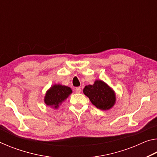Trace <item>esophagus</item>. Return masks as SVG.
Returning <instances> with one entry per match:
<instances>
[{"label": "esophagus", "mask_w": 157, "mask_h": 157, "mask_svg": "<svg viewBox=\"0 0 157 157\" xmlns=\"http://www.w3.org/2000/svg\"><path fill=\"white\" fill-rule=\"evenodd\" d=\"M75 92L76 93H80L81 92V88L80 87H76L75 88Z\"/></svg>", "instance_id": "esophagus-1"}]
</instances>
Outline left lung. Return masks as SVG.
I'll return each mask as SVG.
<instances>
[{
    "instance_id": "8db88e82",
    "label": "left lung",
    "mask_w": 157,
    "mask_h": 157,
    "mask_svg": "<svg viewBox=\"0 0 157 157\" xmlns=\"http://www.w3.org/2000/svg\"><path fill=\"white\" fill-rule=\"evenodd\" d=\"M83 92L92 104L101 110L109 109L116 102L115 92L102 80H96L93 85H87Z\"/></svg>"
}]
</instances>
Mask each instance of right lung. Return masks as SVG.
I'll return each mask as SVG.
<instances>
[{
    "mask_svg": "<svg viewBox=\"0 0 157 157\" xmlns=\"http://www.w3.org/2000/svg\"><path fill=\"white\" fill-rule=\"evenodd\" d=\"M72 93L70 87L61 84H55L48 90L44 98L46 105L57 109L69 95Z\"/></svg>",
    "mask_w": 157,
    "mask_h": 157,
    "instance_id": "1",
    "label": "right lung"
}]
</instances>
